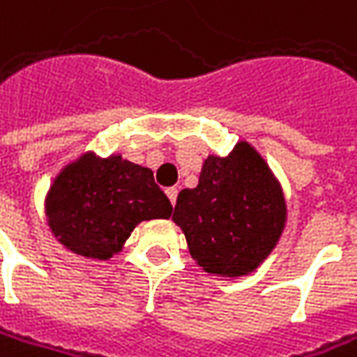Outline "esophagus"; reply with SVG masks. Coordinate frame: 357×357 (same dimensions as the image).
I'll list each match as a JSON object with an SVG mask.
<instances>
[{
    "label": "esophagus",
    "instance_id": "1",
    "mask_svg": "<svg viewBox=\"0 0 357 357\" xmlns=\"http://www.w3.org/2000/svg\"><path fill=\"white\" fill-rule=\"evenodd\" d=\"M166 195L169 197L172 205H176V199H178V188H167Z\"/></svg>",
    "mask_w": 357,
    "mask_h": 357
}]
</instances>
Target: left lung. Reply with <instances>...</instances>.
I'll return each mask as SVG.
<instances>
[{"instance_id": "1", "label": "left lung", "mask_w": 357, "mask_h": 357, "mask_svg": "<svg viewBox=\"0 0 357 357\" xmlns=\"http://www.w3.org/2000/svg\"><path fill=\"white\" fill-rule=\"evenodd\" d=\"M172 219L205 273L247 277L277 247L287 202L263 155L241 140L229 155L205 158L197 188L179 191Z\"/></svg>"}]
</instances>
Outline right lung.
Listing matches in <instances>:
<instances>
[{"label":"right lung","mask_w":357,"mask_h":357,"mask_svg":"<svg viewBox=\"0 0 357 357\" xmlns=\"http://www.w3.org/2000/svg\"><path fill=\"white\" fill-rule=\"evenodd\" d=\"M169 215L172 203L155 185L152 169L120 154H80L56 174L45 197V217L55 239L93 261L118 255L142 221Z\"/></svg>","instance_id":"1"}]
</instances>
